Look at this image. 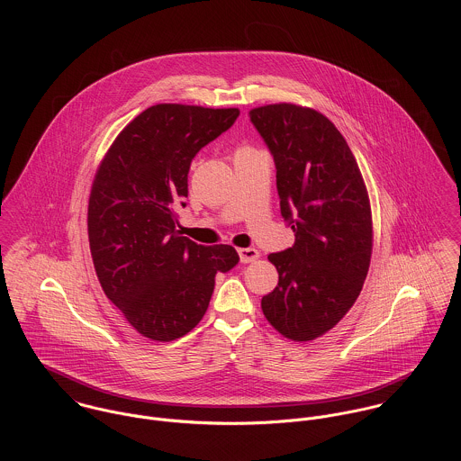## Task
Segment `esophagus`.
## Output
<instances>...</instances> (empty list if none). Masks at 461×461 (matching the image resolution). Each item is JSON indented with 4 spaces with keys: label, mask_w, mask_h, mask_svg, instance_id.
Here are the masks:
<instances>
[{
    "label": "esophagus",
    "mask_w": 461,
    "mask_h": 461,
    "mask_svg": "<svg viewBox=\"0 0 461 461\" xmlns=\"http://www.w3.org/2000/svg\"><path fill=\"white\" fill-rule=\"evenodd\" d=\"M238 254H240L241 263H254L256 259H259V252L256 249H240Z\"/></svg>",
    "instance_id": "esophagus-1"
}]
</instances>
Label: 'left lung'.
Instances as JSON below:
<instances>
[{
    "label": "left lung",
    "instance_id": "8db88e82",
    "mask_svg": "<svg viewBox=\"0 0 461 461\" xmlns=\"http://www.w3.org/2000/svg\"><path fill=\"white\" fill-rule=\"evenodd\" d=\"M249 115L273 154L280 211L296 238L291 249L267 256L278 284L261 307L284 337L314 340L346 316L367 276V188L349 145L323 113L276 103Z\"/></svg>",
    "mask_w": 461,
    "mask_h": 461
}]
</instances>
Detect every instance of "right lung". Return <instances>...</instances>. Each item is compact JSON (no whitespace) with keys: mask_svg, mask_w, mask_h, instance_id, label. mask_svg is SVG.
I'll return each mask as SVG.
<instances>
[{"mask_svg":"<svg viewBox=\"0 0 461 461\" xmlns=\"http://www.w3.org/2000/svg\"><path fill=\"white\" fill-rule=\"evenodd\" d=\"M238 108L156 104L119 132L88 198L92 261L108 300L147 339L170 342L203 318L216 273L234 267L230 245L179 236L188 172L198 150L227 131Z\"/></svg>","mask_w":461,"mask_h":461,"instance_id":"obj_1","label":"right lung"}]
</instances>
